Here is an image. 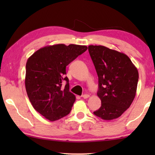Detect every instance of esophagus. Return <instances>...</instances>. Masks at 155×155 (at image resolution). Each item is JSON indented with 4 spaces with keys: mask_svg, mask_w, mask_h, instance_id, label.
<instances>
[{
    "mask_svg": "<svg viewBox=\"0 0 155 155\" xmlns=\"http://www.w3.org/2000/svg\"><path fill=\"white\" fill-rule=\"evenodd\" d=\"M82 97L84 99H86V98H88L89 97H90V95H89V94H83Z\"/></svg>",
    "mask_w": 155,
    "mask_h": 155,
    "instance_id": "obj_1",
    "label": "esophagus"
}]
</instances>
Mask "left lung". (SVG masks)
Listing matches in <instances>:
<instances>
[{
    "label": "left lung",
    "instance_id": "8db88e82",
    "mask_svg": "<svg viewBox=\"0 0 155 155\" xmlns=\"http://www.w3.org/2000/svg\"><path fill=\"white\" fill-rule=\"evenodd\" d=\"M98 77L97 95L101 107L94 115L104 120L116 119L129 108L137 91L139 73L127 54L103 46H88Z\"/></svg>",
    "mask_w": 155,
    "mask_h": 155
}]
</instances>
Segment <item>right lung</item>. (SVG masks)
Segmentation results:
<instances>
[{"label":"right lung","mask_w":155,"mask_h":155,"mask_svg":"<svg viewBox=\"0 0 155 155\" xmlns=\"http://www.w3.org/2000/svg\"><path fill=\"white\" fill-rule=\"evenodd\" d=\"M86 46L59 44L39 49L26 64L25 87L33 108L53 122L70 114L76 97L69 90L65 68L84 52ZM67 81L63 88L62 83Z\"/></svg>","instance_id":"obj_1"}]
</instances>
